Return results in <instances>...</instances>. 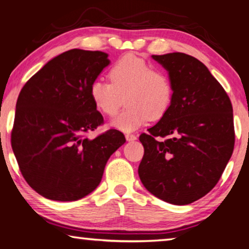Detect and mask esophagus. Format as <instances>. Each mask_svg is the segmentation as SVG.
<instances>
[{
    "instance_id": "1",
    "label": "esophagus",
    "mask_w": 249,
    "mask_h": 249,
    "mask_svg": "<svg viewBox=\"0 0 249 249\" xmlns=\"http://www.w3.org/2000/svg\"><path fill=\"white\" fill-rule=\"evenodd\" d=\"M125 138H126V141H127V142H134V141L137 140V137L133 134H126Z\"/></svg>"
}]
</instances>
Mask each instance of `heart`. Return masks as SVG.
<instances>
[{
    "mask_svg": "<svg viewBox=\"0 0 249 249\" xmlns=\"http://www.w3.org/2000/svg\"><path fill=\"white\" fill-rule=\"evenodd\" d=\"M111 82L95 79L90 86V98L98 111L112 116L124 101L126 107L109 125L122 132H133L147 121L161 119L172 100V83L168 74L153 69L145 59L126 53L109 69Z\"/></svg>",
    "mask_w": 249,
    "mask_h": 249,
    "instance_id": "1",
    "label": "heart"
}]
</instances>
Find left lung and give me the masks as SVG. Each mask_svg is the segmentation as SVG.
<instances>
[{
    "label": "left lung",
    "mask_w": 249,
    "mask_h": 249,
    "mask_svg": "<svg viewBox=\"0 0 249 249\" xmlns=\"http://www.w3.org/2000/svg\"><path fill=\"white\" fill-rule=\"evenodd\" d=\"M151 58L167 70L174 93L166 114L140 136L145 151L138 175L158 199L190 204L215 187L233 154V107L196 58L183 53Z\"/></svg>",
    "instance_id": "1"
}]
</instances>
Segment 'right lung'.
<instances>
[{
    "mask_svg": "<svg viewBox=\"0 0 249 249\" xmlns=\"http://www.w3.org/2000/svg\"><path fill=\"white\" fill-rule=\"evenodd\" d=\"M109 64L107 53L71 49L49 60L20 91L12 148L24 179L46 199L90 195L108 158L126 142L116 129L86 136L103 123L90 86Z\"/></svg>",
    "mask_w": 249,
    "mask_h": 249,
    "instance_id": "1",
    "label": "right lung"
}]
</instances>
